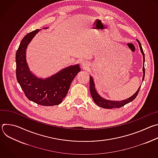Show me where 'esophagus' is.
Masks as SVG:
<instances>
[{"label": "esophagus", "mask_w": 158, "mask_h": 158, "mask_svg": "<svg viewBox=\"0 0 158 158\" xmlns=\"http://www.w3.org/2000/svg\"><path fill=\"white\" fill-rule=\"evenodd\" d=\"M87 66H88V65H87V64L85 63V62H82V67H83L84 68H86V67H87Z\"/></svg>", "instance_id": "esophagus-1"}]
</instances>
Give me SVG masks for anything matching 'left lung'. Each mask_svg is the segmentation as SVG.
Wrapping results in <instances>:
<instances>
[{"label":"left lung","instance_id":"1","mask_svg":"<svg viewBox=\"0 0 158 158\" xmlns=\"http://www.w3.org/2000/svg\"><path fill=\"white\" fill-rule=\"evenodd\" d=\"M139 46V48H140V51L143 54V79H142V82L143 81L144 79V76H145V69H144V61H145V58H144V54L141 46V44L140 43V42L137 40ZM89 89H90V93H91L92 98L94 101V102L99 107H103L105 109H112V108H119L121 107L124 106V105L132 102L135 98H136L137 95L138 94L139 89L141 87V85L139 86V87L138 88V89L137 90V91L132 96H131L130 98L122 100V101H112V100H109V99H106L104 98H102V96H101L98 91H96V85L94 81V79L93 78L92 76H89Z\"/></svg>","mask_w":158,"mask_h":158}]
</instances>
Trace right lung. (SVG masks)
<instances>
[{"label":"right lung","instance_id":"right-lung-1","mask_svg":"<svg viewBox=\"0 0 158 158\" xmlns=\"http://www.w3.org/2000/svg\"><path fill=\"white\" fill-rule=\"evenodd\" d=\"M40 30L29 32L21 40L15 55L16 77L28 99L41 106H52L62 102L81 68L79 64L71 65L46 78L34 74L27 62L26 51L28 45Z\"/></svg>","mask_w":158,"mask_h":158}]
</instances>
